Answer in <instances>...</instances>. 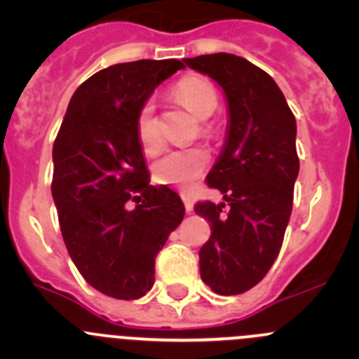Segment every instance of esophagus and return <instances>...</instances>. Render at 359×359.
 I'll return each mask as SVG.
<instances>
[{"label":"esophagus","mask_w":359,"mask_h":359,"mask_svg":"<svg viewBox=\"0 0 359 359\" xmlns=\"http://www.w3.org/2000/svg\"><path fill=\"white\" fill-rule=\"evenodd\" d=\"M180 196H182L184 206H186V212H187V213H191V212H193V208H194V203H193V200H191V198L187 196L186 193H182V194H180Z\"/></svg>","instance_id":"esophagus-1"}]
</instances>
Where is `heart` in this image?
Instances as JSON below:
<instances>
[{
    "label": "heart",
    "mask_w": 359,
    "mask_h": 359,
    "mask_svg": "<svg viewBox=\"0 0 359 359\" xmlns=\"http://www.w3.org/2000/svg\"><path fill=\"white\" fill-rule=\"evenodd\" d=\"M173 97L187 107L196 118L206 119L219 106V93L213 83L203 76H184L175 83L172 90ZM212 126L203 123L201 132L210 133ZM135 133L140 149L146 154H153L161 147L163 139L159 133L156 109L153 100H146L139 107L135 116ZM208 153L203 147L189 149H172L153 163V177L159 184L184 187L193 182L208 165Z\"/></svg>",
    "instance_id": "1"
}]
</instances>
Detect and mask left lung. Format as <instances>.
I'll return each mask as SVG.
<instances>
[{
	"mask_svg": "<svg viewBox=\"0 0 359 359\" xmlns=\"http://www.w3.org/2000/svg\"><path fill=\"white\" fill-rule=\"evenodd\" d=\"M222 86L229 128L206 184L224 201H200L212 236L200 250L201 280L219 295H238L267 274L283 245L299 175L295 116L274 79L243 57L184 59ZM227 204L230 210L222 213Z\"/></svg>",
	"mask_w": 359,
	"mask_h": 359,
	"instance_id": "obj_1",
	"label": "left lung"
}]
</instances>
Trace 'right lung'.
I'll use <instances>...</instances> for the list:
<instances>
[{
	"label": "right lung",
	"instance_id": "1",
	"mask_svg": "<svg viewBox=\"0 0 359 359\" xmlns=\"http://www.w3.org/2000/svg\"><path fill=\"white\" fill-rule=\"evenodd\" d=\"M177 59L135 60L78 86L53 142L52 196L72 262L95 290L133 300L154 285V260L184 219L175 191L149 184L135 116ZM135 201L133 210L126 203Z\"/></svg>",
	"mask_w": 359,
	"mask_h": 359
}]
</instances>
